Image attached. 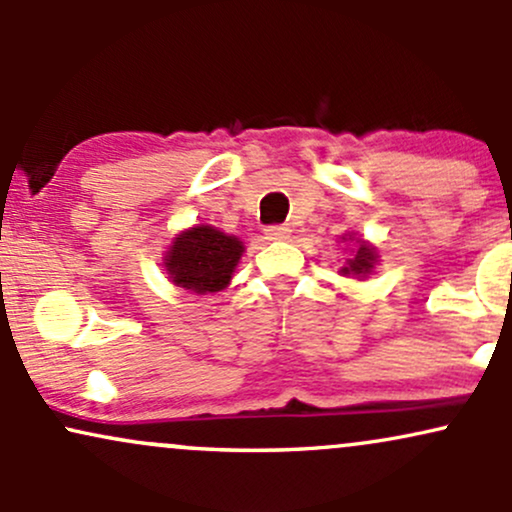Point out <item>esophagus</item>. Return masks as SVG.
Returning a JSON list of instances; mask_svg holds the SVG:
<instances>
[{
  "label": "esophagus",
  "instance_id": "1",
  "mask_svg": "<svg viewBox=\"0 0 512 512\" xmlns=\"http://www.w3.org/2000/svg\"><path fill=\"white\" fill-rule=\"evenodd\" d=\"M264 236H267V240H286L291 236V228L289 226H267L264 228Z\"/></svg>",
  "mask_w": 512,
  "mask_h": 512
}]
</instances>
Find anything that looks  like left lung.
<instances>
[{
	"mask_svg": "<svg viewBox=\"0 0 512 512\" xmlns=\"http://www.w3.org/2000/svg\"><path fill=\"white\" fill-rule=\"evenodd\" d=\"M354 238H356L354 233H346V236H342V243H349V240ZM378 262H380L378 250H375L368 240L356 238V245L351 248V257L344 262V267L339 269V274L354 276V279H368V276L375 272V264Z\"/></svg>",
	"mask_w": 512,
	"mask_h": 512,
	"instance_id": "1",
	"label": "left lung"
}]
</instances>
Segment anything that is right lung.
I'll return each mask as SVG.
<instances>
[{
    "instance_id": "right-lung-1",
    "label": "right lung",
    "mask_w": 512,
    "mask_h": 512,
    "mask_svg": "<svg viewBox=\"0 0 512 512\" xmlns=\"http://www.w3.org/2000/svg\"><path fill=\"white\" fill-rule=\"evenodd\" d=\"M243 252L245 245L240 238L207 223H197L173 238L163 252V269L175 286L207 296L231 284Z\"/></svg>"
}]
</instances>
